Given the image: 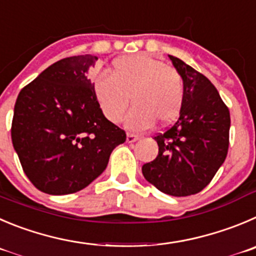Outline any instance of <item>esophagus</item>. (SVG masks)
<instances>
[{"instance_id": "esophagus-1", "label": "esophagus", "mask_w": 256, "mask_h": 256, "mask_svg": "<svg viewBox=\"0 0 256 256\" xmlns=\"http://www.w3.org/2000/svg\"><path fill=\"white\" fill-rule=\"evenodd\" d=\"M136 140H139V136L134 135V134H128L126 135V142H135Z\"/></svg>"}]
</instances>
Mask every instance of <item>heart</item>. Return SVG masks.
<instances>
[{
    "instance_id": "1",
    "label": "heart",
    "mask_w": 256,
    "mask_h": 256,
    "mask_svg": "<svg viewBox=\"0 0 256 256\" xmlns=\"http://www.w3.org/2000/svg\"><path fill=\"white\" fill-rule=\"evenodd\" d=\"M93 92L106 118L121 121L128 104L134 107L126 126L145 130L155 121L166 125L178 117L184 102L182 76L159 59L146 54H128L112 62L110 77L93 80Z\"/></svg>"
}]
</instances>
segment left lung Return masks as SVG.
<instances>
[{"label":"left lung","instance_id":"obj_1","mask_svg":"<svg viewBox=\"0 0 256 256\" xmlns=\"http://www.w3.org/2000/svg\"><path fill=\"white\" fill-rule=\"evenodd\" d=\"M169 59L182 76L184 102L176 122L154 138L158 156L142 170L160 192L186 197L204 190L225 162L230 112L208 78L179 58Z\"/></svg>","mask_w":256,"mask_h":256}]
</instances>
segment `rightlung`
Masks as SVG:
<instances>
[{"label":"right lung","instance_id":"right-lung-1","mask_svg":"<svg viewBox=\"0 0 256 256\" xmlns=\"http://www.w3.org/2000/svg\"><path fill=\"white\" fill-rule=\"evenodd\" d=\"M97 56H69L21 90L14 110V149L30 182L48 194H70L104 173L125 131L104 117L87 74Z\"/></svg>","mask_w":256,"mask_h":256}]
</instances>
